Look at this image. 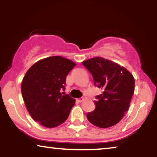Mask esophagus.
I'll use <instances>...</instances> for the list:
<instances>
[{
  "label": "esophagus",
  "mask_w": 157,
  "mask_h": 157,
  "mask_svg": "<svg viewBox=\"0 0 157 157\" xmlns=\"http://www.w3.org/2000/svg\"><path fill=\"white\" fill-rule=\"evenodd\" d=\"M78 100L79 102H82V101H83V100H84V98H78V100Z\"/></svg>",
  "instance_id": "1"
}]
</instances>
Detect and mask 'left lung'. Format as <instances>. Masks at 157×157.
<instances>
[{"instance_id": "1", "label": "left lung", "mask_w": 157, "mask_h": 157, "mask_svg": "<svg viewBox=\"0 0 157 157\" xmlns=\"http://www.w3.org/2000/svg\"><path fill=\"white\" fill-rule=\"evenodd\" d=\"M93 75L94 84L102 89L94 101L95 109L86 114L88 121L100 128H108L120 121L129 107L134 92L132 74L123 66L103 57L82 62Z\"/></svg>"}]
</instances>
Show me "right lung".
<instances>
[{"instance_id":"right-lung-1","label":"right lung","mask_w":157,"mask_h":157,"mask_svg":"<svg viewBox=\"0 0 157 157\" xmlns=\"http://www.w3.org/2000/svg\"><path fill=\"white\" fill-rule=\"evenodd\" d=\"M76 63L60 56L44 58L26 72L21 83V93L29 113L48 128L57 127L66 121L75 100L62 95L66 76Z\"/></svg>"}]
</instances>
